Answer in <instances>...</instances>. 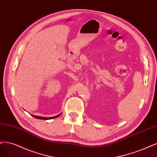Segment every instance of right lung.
<instances>
[{
    "label": "right lung",
    "mask_w": 157,
    "mask_h": 157,
    "mask_svg": "<svg viewBox=\"0 0 157 157\" xmlns=\"http://www.w3.org/2000/svg\"><path fill=\"white\" fill-rule=\"evenodd\" d=\"M32 115V114H31ZM60 114H58L57 116H56V117H49V118H46V117H37V116H35V115H32V117H33L34 118H37V119H41V120H50V119H54V118H56L57 117H59Z\"/></svg>",
    "instance_id": "add662e5"
}]
</instances>
